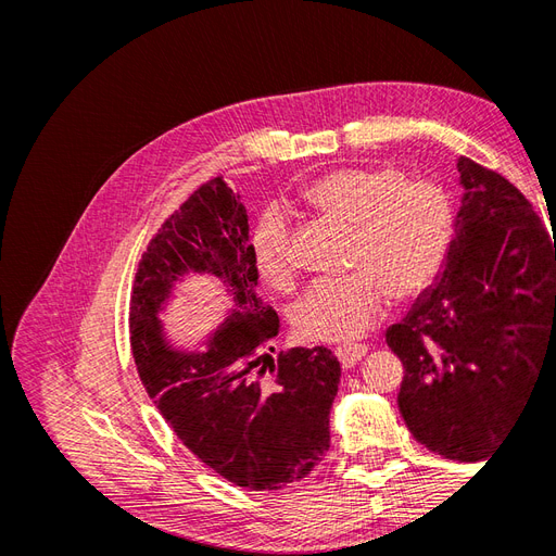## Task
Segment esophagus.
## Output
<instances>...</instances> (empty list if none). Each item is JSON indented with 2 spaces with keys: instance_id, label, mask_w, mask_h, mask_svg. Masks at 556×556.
Listing matches in <instances>:
<instances>
[{
  "instance_id": "esophagus-1",
  "label": "esophagus",
  "mask_w": 556,
  "mask_h": 556,
  "mask_svg": "<svg viewBox=\"0 0 556 556\" xmlns=\"http://www.w3.org/2000/svg\"><path fill=\"white\" fill-rule=\"evenodd\" d=\"M366 352H368V345H364V343H343L336 348V357L341 359V364L345 368H352L366 355Z\"/></svg>"
}]
</instances>
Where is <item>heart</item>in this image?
<instances>
[{
  "mask_svg": "<svg viewBox=\"0 0 556 556\" xmlns=\"http://www.w3.org/2000/svg\"><path fill=\"white\" fill-rule=\"evenodd\" d=\"M304 199L327 220L352 227L350 274L319 278L299 299L294 325L315 341H348L374 327L396 299L427 292L445 264L454 211L443 185L406 178L394 164L348 166L308 185ZM292 237L285 215L266 211L252 231V260L276 290L296 280Z\"/></svg>",
  "mask_w": 556,
  "mask_h": 556,
  "instance_id": "heart-1",
  "label": "heart"
}]
</instances>
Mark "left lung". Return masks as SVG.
I'll return each instance as SVG.
<instances>
[{
	"label": "left lung",
	"instance_id": "left-lung-1",
	"mask_svg": "<svg viewBox=\"0 0 556 556\" xmlns=\"http://www.w3.org/2000/svg\"><path fill=\"white\" fill-rule=\"evenodd\" d=\"M457 169L445 271L384 341L403 364L410 433L447 459L480 462L545 366L556 374V239L508 178L468 157Z\"/></svg>",
	"mask_w": 556,
	"mask_h": 556
}]
</instances>
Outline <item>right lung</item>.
<instances>
[{"label": "right lung", "instance_id": "right-lung-1", "mask_svg": "<svg viewBox=\"0 0 556 556\" xmlns=\"http://www.w3.org/2000/svg\"><path fill=\"white\" fill-rule=\"evenodd\" d=\"M188 270L211 273L238 308L206 353L161 339L156 311ZM248 213L223 176L206 180L150 239L129 299V345L148 396L194 457L252 492L306 478L329 450L341 364L327 348L274 357L278 315L257 296Z\"/></svg>", "mask_w": 556, "mask_h": 556}]
</instances>
